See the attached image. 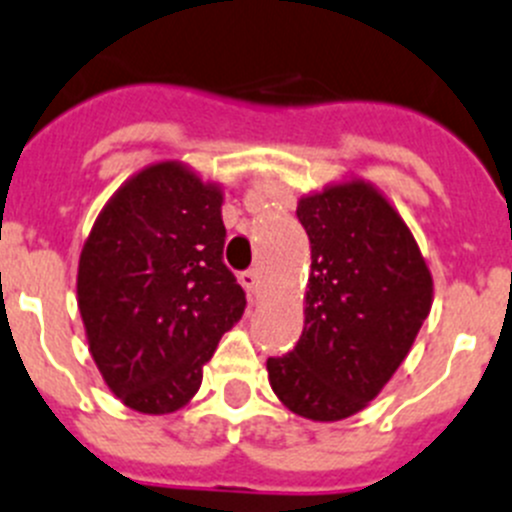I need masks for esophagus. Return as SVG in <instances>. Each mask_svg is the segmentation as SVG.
Wrapping results in <instances>:
<instances>
[{
	"instance_id": "esophagus-1",
	"label": "esophagus",
	"mask_w": 512,
	"mask_h": 512,
	"mask_svg": "<svg viewBox=\"0 0 512 512\" xmlns=\"http://www.w3.org/2000/svg\"><path fill=\"white\" fill-rule=\"evenodd\" d=\"M240 283H242V288L247 290V295H250V298H257V295H260V275H257L255 270L242 272Z\"/></svg>"
}]
</instances>
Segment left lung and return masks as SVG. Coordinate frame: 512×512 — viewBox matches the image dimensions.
Instances as JSON below:
<instances>
[{
    "label": "left lung",
    "mask_w": 512,
    "mask_h": 512,
    "mask_svg": "<svg viewBox=\"0 0 512 512\" xmlns=\"http://www.w3.org/2000/svg\"><path fill=\"white\" fill-rule=\"evenodd\" d=\"M310 240L298 346L267 358L272 391L293 414L341 422L381 394L432 310L434 283L412 229L361 176L298 199Z\"/></svg>",
    "instance_id": "1"
}]
</instances>
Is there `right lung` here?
Masks as SVG:
<instances>
[{
  "mask_svg": "<svg viewBox=\"0 0 512 512\" xmlns=\"http://www.w3.org/2000/svg\"><path fill=\"white\" fill-rule=\"evenodd\" d=\"M224 191L184 161H156L100 209L78 262V308L108 389L171 414L202 386L217 343L245 313L222 262Z\"/></svg>",
  "mask_w": 512,
  "mask_h": 512,
  "instance_id": "add662e5",
  "label": "right lung"
}]
</instances>
